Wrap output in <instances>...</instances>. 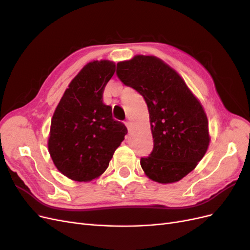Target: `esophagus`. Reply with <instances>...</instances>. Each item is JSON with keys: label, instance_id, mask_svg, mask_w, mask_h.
<instances>
[{"label": "esophagus", "instance_id": "obj_1", "mask_svg": "<svg viewBox=\"0 0 250 250\" xmlns=\"http://www.w3.org/2000/svg\"><path fill=\"white\" fill-rule=\"evenodd\" d=\"M125 125H126V127L128 128V130H131V128H132V122H131V121L130 120H128V121H126V122H125Z\"/></svg>", "mask_w": 250, "mask_h": 250}]
</instances>
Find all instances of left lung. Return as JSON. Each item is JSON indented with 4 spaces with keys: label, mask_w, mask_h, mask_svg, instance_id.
<instances>
[{
    "label": "left lung",
    "mask_w": 250,
    "mask_h": 250,
    "mask_svg": "<svg viewBox=\"0 0 250 250\" xmlns=\"http://www.w3.org/2000/svg\"><path fill=\"white\" fill-rule=\"evenodd\" d=\"M117 75L146 101L153 150L141 158L151 180L173 184L192 172L207 153L210 135L201 102L180 75L152 55H135L118 62Z\"/></svg>",
    "instance_id": "1"
}]
</instances>
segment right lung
<instances>
[{
  "instance_id": "obj_1",
  "label": "right lung",
  "mask_w": 250,
  "mask_h": 250,
  "mask_svg": "<svg viewBox=\"0 0 250 250\" xmlns=\"http://www.w3.org/2000/svg\"><path fill=\"white\" fill-rule=\"evenodd\" d=\"M115 72L116 63L110 60L86 63L53 113L48 150L57 170L72 180L87 183L102 175L127 133L102 100Z\"/></svg>"
}]
</instances>
